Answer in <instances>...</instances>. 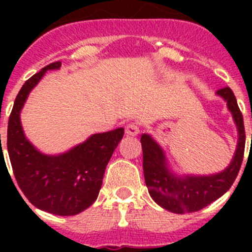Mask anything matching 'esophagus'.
Returning <instances> with one entry per match:
<instances>
[{
    "instance_id": "obj_1",
    "label": "esophagus",
    "mask_w": 252,
    "mask_h": 252,
    "mask_svg": "<svg viewBox=\"0 0 252 252\" xmlns=\"http://www.w3.org/2000/svg\"><path fill=\"white\" fill-rule=\"evenodd\" d=\"M125 131H126V135H130V136H136L137 133L140 132V127L137 124H128L126 127H125Z\"/></svg>"
}]
</instances>
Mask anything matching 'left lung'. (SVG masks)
I'll list each match as a JSON object with an SVG mask.
<instances>
[{
	"instance_id": "8db88e82",
	"label": "left lung",
	"mask_w": 252,
	"mask_h": 252,
	"mask_svg": "<svg viewBox=\"0 0 252 252\" xmlns=\"http://www.w3.org/2000/svg\"><path fill=\"white\" fill-rule=\"evenodd\" d=\"M227 103L237 127L239 140L235 155L224 170L211 175H178L169 168L161 146L150 135L142 133V168L151 198L169 212L183 215L197 212L224 194L231 188L241 168L245 151L244 117L230 87L216 92Z\"/></svg>"
}]
</instances>
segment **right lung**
<instances>
[{
	"instance_id": "right-lung-1",
	"label": "right lung",
	"mask_w": 252,
	"mask_h": 252,
	"mask_svg": "<svg viewBox=\"0 0 252 252\" xmlns=\"http://www.w3.org/2000/svg\"><path fill=\"white\" fill-rule=\"evenodd\" d=\"M60 66V62L49 64L21 87L8 119L7 151L17 184L32 206L51 215L74 216L92 206L98 197L106 166L125 130L94 133L59 155L40 153L26 139L20 113L44 74Z\"/></svg>"
}]
</instances>
